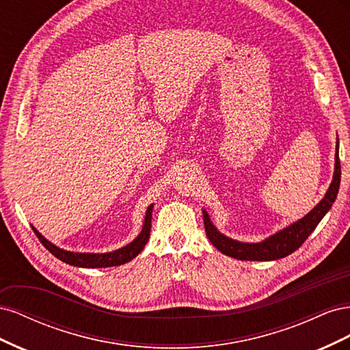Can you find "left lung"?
<instances>
[{"label": "left lung", "instance_id": "left-lung-1", "mask_svg": "<svg viewBox=\"0 0 350 350\" xmlns=\"http://www.w3.org/2000/svg\"><path fill=\"white\" fill-rule=\"evenodd\" d=\"M340 161H338V139L336 142V156H334V174L333 181L328 187L327 193L321 198L310 213H306L302 219L293 221L292 225L280 229L276 234L262 239L261 242H241L232 239L221 234L220 230L210 220L207 211L203 210L206 235L210 242L225 256H229L237 260H248V261H271L279 260L289 256L293 251L298 250L305 239L308 238L312 230L320 224L321 219L327 215V211L332 208L334 200L340 187Z\"/></svg>", "mask_w": 350, "mask_h": 350}]
</instances>
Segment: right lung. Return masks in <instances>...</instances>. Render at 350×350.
<instances>
[{
	"instance_id": "right-lung-1",
	"label": "right lung",
	"mask_w": 350,
	"mask_h": 350,
	"mask_svg": "<svg viewBox=\"0 0 350 350\" xmlns=\"http://www.w3.org/2000/svg\"><path fill=\"white\" fill-rule=\"evenodd\" d=\"M152 211H153V204H150L146 210V217H144V224L140 230V234L137 235L134 241L130 243H126L125 247H121L115 251L111 252H102V254H94V252H72L62 250L57 245H54L51 241H48L40 232L31 226L36 237L52 256H55L58 260L64 261L70 266H76V267H86V269H100V267H113V266H121V264H125L135 258L139 254L143 251L146 247L147 241L150 238V229H152Z\"/></svg>"
}]
</instances>
